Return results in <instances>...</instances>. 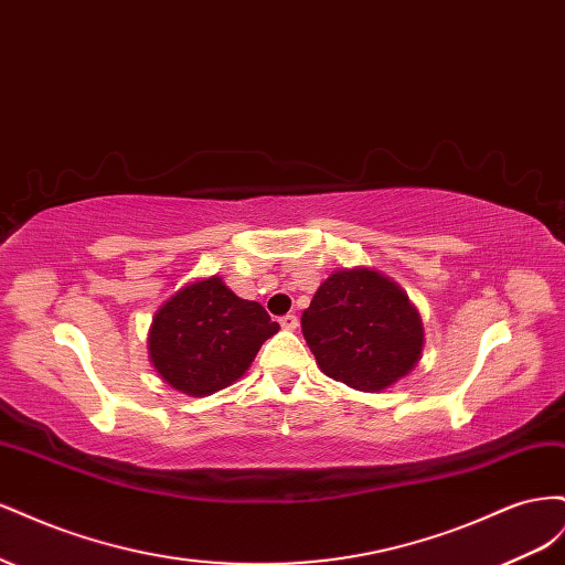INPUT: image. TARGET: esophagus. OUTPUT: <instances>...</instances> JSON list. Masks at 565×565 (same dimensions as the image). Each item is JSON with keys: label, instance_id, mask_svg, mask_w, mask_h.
Instances as JSON below:
<instances>
[{"label": "esophagus", "instance_id": "obj_1", "mask_svg": "<svg viewBox=\"0 0 565 565\" xmlns=\"http://www.w3.org/2000/svg\"><path fill=\"white\" fill-rule=\"evenodd\" d=\"M280 324H282L285 330H297L299 318H297L295 313H287V316H282V318H280Z\"/></svg>", "mask_w": 565, "mask_h": 565}]
</instances>
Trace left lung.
<instances>
[{
    "mask_svg": "<svg viewBox=\"0 0 565 565\" xmlns=\"http://www.w3.org/2000/svg\"><path fill=\"white\" fill-rule=\"evenodd\" d=\"M301 332L328 377L358 391H382L422 355L419 313L403 289L367 268L337 270L301 316Z\"/></svg>",
    "mask_w": 565,
    "mask_h": 565,
    "instance_id": "left-lung-1",
    "label": "left lung"
}]
</instances>
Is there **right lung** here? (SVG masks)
I'll return each instance as SVG.
<instances>
[{
	"instance_id": "right-lung-1",
	"label": "right lung",
	"mask_w": 565,
	"mask_h": 565,
	"mask_svg": "<svg viewBox=\"0 0 565 565\" xmlns=\"http://www.w3.org/2000/svg\"><path fill=\"white\" fill-rule=\"evenodd\" d=\"M278 330L262 303L235 297L214 276L183 287L156 313L150 361L169 386L188 396H210L241 380Z\"/></svg>"
}]
</instances>
